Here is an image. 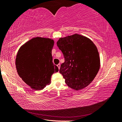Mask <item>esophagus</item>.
<instances>
[{
    "mask_svg": "<svg viewBox=\"0 0 122 122\" xmlns=\"http://www.w3.org/2000/svg\"><path fill=\"white\" fill-rule=\"evenodd\" d=\"M57 67H58V68H59V69H60V66H61V65H60V64H58V65H57Z\"/></svg>",
    "mask_w": 122,
    "mask_h": 122,
    "instance_id": "esophagus-1",
    "label": "esophagus"
}]
</instances>
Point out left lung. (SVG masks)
I'll use <instances>...</instances> for the list:
<instances>
[{
  "instance_id": "obj_1",
  "label": "left lung",
  "mask_w": 122,
  "mask_h": 122,
  "mask_svg": "<svg viewBox=\"0 0 122 122\" xmlns=\"http://www.w3.org/2000/svg\"><path fill=\"white\" fill-rule=\"evenodd\" d=\"M57 45L65 57L60 73L67 85L75 90L89 85L100 68V55L94 43L87 37L75 34L60 38Z\"/></svg>"
}]
</instances>
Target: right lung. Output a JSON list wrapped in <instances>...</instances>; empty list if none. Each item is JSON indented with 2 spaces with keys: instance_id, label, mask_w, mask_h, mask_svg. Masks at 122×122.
Masks as SVG:
<instances>
[{
  "instance_id": "1",
  "label": "right lung",
  "mask_w": 122,
  "mask_h": 122,
  "mask_svg": "<svg viewBox=\"0 0 122 122\" xmlns=\"http://www.w3.org/2000/svg\"><path fill=\"white\" fill-rule=\"evenodd\" d=\"M53 39L36 37L20 47L15 59L16 69L22 80L36 90L51 83V76L59 71L53 63Z\"/></svg>"
}]
</instances>
